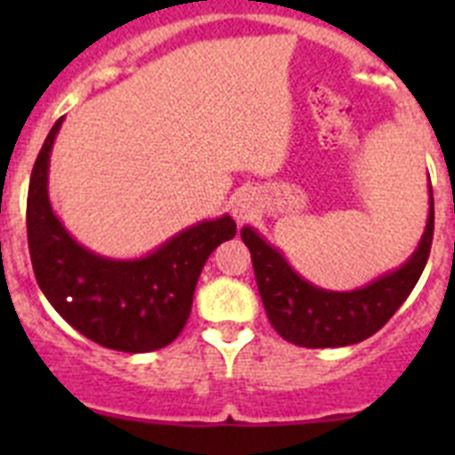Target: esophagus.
<instances>
[{
    "label": "esophagus",
    "instance_id": "obj_1",
    "mask_svg": "<svg viewBox=\"0 0 455 455\" xmlns=\"http://www.w3.org/2000/svg\"><path fill=\"white\" fill-rule=\"evenodd\" d=\"M257 207H259V203H257V193L251 191V188L236 191L230 200V212L239 223L252 219V216L257 214Z\"/></svg>",
    "mask_w": 455,
    "mask_h": 455
}]
</instances>
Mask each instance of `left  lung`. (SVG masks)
Masks as SVG:
<instances>
[{
	"label": "left lung",
	"mask_w": 455,
	"mask_h": 455,
	"mask_svg": "<svg viewBox=\"0 0 455 455\" xmlns=\"http://www.w3.org/2000/svg\"><path fill=\"white\" fill-rule=\"evenodd\" d=\"M428 219L419 246L396 271L376 277L367 287L331 291L315 287L289 267L284 255L255 228H241V239L251 251L252 268L264 309L283 339L305 348L351 347L378 332L415 289L433 243V188L428 184Z\"/></svg>",
	"instance_id": "obj_1"
}]
</instances>
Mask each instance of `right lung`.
Returning a JSON list of instances; mask_svg holds the SVG:
<instances>
[{
	"mask_svg": "<svg viewBox=\"0 0 455 455\" xmlns=\"http://www.w3.org/2000/svg\"><path fill=\"white\" fill-rule=\"evenodd\" d=\"M59 118L40 148L27 196V239L40 291L91 341L123 353L168 347L191 315L193 291L207 257L236 235L225 214L200 220L139 259H111L72 239L54 214L47 172Z\"/></svg>",
	"mask_w": 455,
	"mask_h": 455,
	"instance_id": "right-lung-1",
	"label": "right lung"
}]
</instances>
